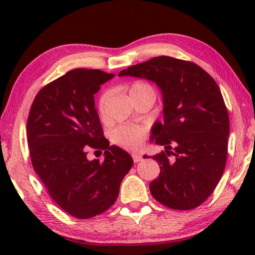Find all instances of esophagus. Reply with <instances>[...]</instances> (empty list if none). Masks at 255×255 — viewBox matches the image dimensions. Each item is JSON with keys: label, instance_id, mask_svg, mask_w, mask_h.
I'll return each mask as SVG.
<instances>
[{"label": "esophagus", "instance_id": "34e87169", "mask_svg": "<svg viewBox=\"0 0 255 255\" xmlns=\"http://www.w3.org/2000/svg\"><path fill=\"white\" fill-rule=\"evenodd\" d=\"M131 155H132V159H133L134 162H139L142 160V156L140 154H138V153H132Z\"/></svg>", "mask_w": 255, "mask_h": 255}]
</instances>
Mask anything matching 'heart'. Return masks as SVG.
I'll return each instance as SVG.
<instances>
[{"mask_svg":"<svg viewBox=\"0 0 255 255\" xmlns=\"http://www.w3.org/2000/svg\"><path fill=\"white\" fill-rule=\"evenodd\" d=\"M128 94H130V96L134 95V94H152V95H154V90L147 83L134 82L130 86ZM110 95L111 93L107 90L100 97L99 111L101 115H103L106 111ZM146 135H147V130L145 127H141V125H122L111 132V140L115 145L121 146L123 148L138 149L144 142Z\"/></svg>","mask_w":255,"mask_h":255,"instance_id":"b5f03b06","label":"heart"}]
</instances>
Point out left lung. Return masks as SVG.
<instances>
[{
	"label": "left lung",
	"mask_w": 255,
	"mask_h": 255,
	"mask_svg": "<svg viewBox=\"0 0 255 255\" xmlns=\"http://www.w3.org/2000/svg\"><path fill=\"white\" fill-rule=\"evenodd\" d=\"M118 76L146 79L162 94L163 123L154 124L152 140L166 149L152 156L160 166L159 176L149 183L152 196L175 210L201 205L221 180L228 155L229 114L217 83L194 62L166 55Z\"/></svg>",
	"instance_id": "1"
}]
</instances>
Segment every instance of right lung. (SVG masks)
Listing matches in <instances>:
<instances>
[{"label":"right lung","mask_w":255,"mask_h":255,"mask_svg":"<svg viewBox=\"0 0 255 255\" xmlns=\"http://www.w3.org/2000/svg\"><path fill=\"white\" fill-rule=\"evenodd\" d=\"M114 74L73 69L39 90L27 118V144L34 172L62 210L88 219L117 200L121 182L133 165L127 151L104 138L94 95ZM89 147L105 160L86 159Z\"/></svg>","instance_id":"1"}]
</instances>
